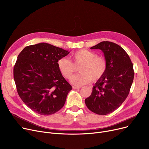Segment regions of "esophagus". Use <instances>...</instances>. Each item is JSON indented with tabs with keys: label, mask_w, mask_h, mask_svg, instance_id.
Masks as SVG:
<instances>
[{
	"label": "esophagus",
	"mask_w": 149,
	"mask_h": 149,
	"mask_svg": "<svg viewBox=\"0 0 149 149\" xmlns=\"http://www.w3.org/2000/svg\"><path fill=\"white\" fill-rule=\"evenodd\" d=\"M80 88H81L80 87L75 86H72V89H80Z\"/></svg>",
	"instance_id": "34e87169"
}]
</instances>
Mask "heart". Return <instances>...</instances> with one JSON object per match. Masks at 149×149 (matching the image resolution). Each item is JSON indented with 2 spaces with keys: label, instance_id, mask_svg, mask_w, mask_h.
<instances>
[{
  "label": "heart",
  "instance_id": "heart-1",
  "mask_svg": "<svg viewBox=\"0 0 149 149\" xmlns=\"http://www.w3.org/2000/svg\"><path fill=\"white\" fill-rule=\"evenodd\" d=\"M70 59L61 58L57 62L59 71L66 79H71L74 72V65L79 66V74L72 77L71 83L75 86L88 84L92 81H97L102 77L106 71L107 64L104 57L98 56L92 51L80 49L72 53Z\"/></svg>",
  "mask_w": 149,
  "mask_h": 149
}]
</instances>
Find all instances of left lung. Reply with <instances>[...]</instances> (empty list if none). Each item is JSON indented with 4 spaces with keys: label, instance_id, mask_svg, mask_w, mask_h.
I'll list each match as a JSON object with an SVG mask.
<instances>
[{
    "label": "left lung",
    "instance_id": "8db88e82",
    "mask_svg": "<svg viewBox=\"0 0 149 149\" xmlns=\"http://www.w3.org/2000/svg\"><path fill=\"white\" fill-rule=\"evenodd\" d=\"M91 49L103 52L107 67L93 86L91 95L85 99V103L93 113L107 115L118 109L127 97L134 78L133 64L127 52L115 43L101 42Z\"/></svg>",
    "mask_w": 149,
    "mask_h": 149
}]
</instances>
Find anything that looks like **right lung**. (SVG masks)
<instances>
[{"instance_id":"1","label":"right lung","mask_w":149,"mask_h":149,"mask_svg":"<svg viewBox=\"0 0 149 149\" xmlns=\"http://www.w3.org/2000/svg\"><path fill=\"white\" fill-rule=\"evenodd\" d=\"M69 52L40 43L25 47L19 54L14 79L19 97L31 110L49 115L63 107L72 86L59 71L57 62Z\"/></svg>"}]
</instances>
